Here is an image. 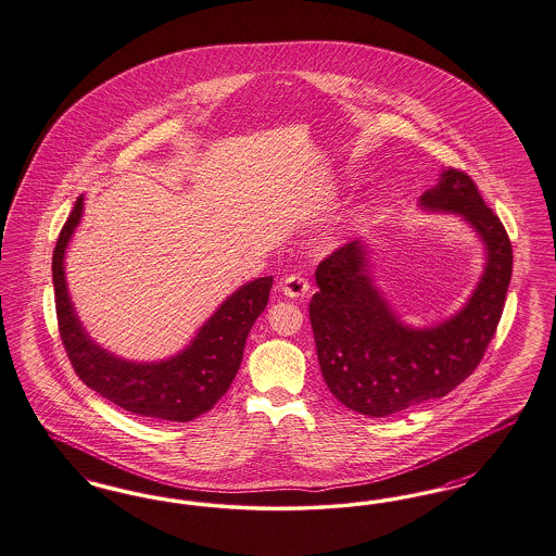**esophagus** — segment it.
Listing matches in <instances>:
<instances>
[{
    "mask_svg": "<svg viewBox=\"0 0 556 556\" xmlns=\"http://www.w3.org/2000/svg\"><path fill=\"white\" fill-rule=\"evenodd\" d=\"M283 293L288 295V298H304L306 293H308V289H311V283H308V279L304 277V275H300V273H293V275H288L286 279H283Z\"/></svg>",
    "mask_w": 556,
    "mask_h": 556,
    "instance_id": "1",
    "label": "esophagus"
}]
</instances>
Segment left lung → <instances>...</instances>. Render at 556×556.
Segmentation results:
<instances>
[{
	"label": "left lung",
	"instance_id": "8db88e82",
	"mask_svg": "<svg viewBox=\"0 0 556 556\" xmlns=\"http://www.w3.org/2000/svg\"><path fill=\"white\" fill-rule=\"evenodd\" d=\"M420 206L459 215L486 245L478 288L448 320L430 329L403 325L375 288L370 250L357 240L316 268L311 325L323 378L334 400L372 418L439 400L462 384L496 333L511 281L509 236L466 172L446 167Z\"/></svg>",
	"mask_w": 556,
	"mask_h": 556
}]
</instances>
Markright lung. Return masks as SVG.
I'll list each match as a JSON object with an SVG mask.
<instances>
[{
  "label": "right lung",
  "instance_id": "add662e5",
  "mask_svg": "<svg viewBox=\"0 0 556 556\" xmlns=\"http://www.w3.org/2000/svg\"><path fill=\"white\" fill-rule=\"evenodd\" d=\"M83 197L64 223L53 250V289L60 337L80 380L134 416L190 422L222 400L240 370L245 339L265 311L273 277H258L233 291L202 325L192 343L161 362H128L99 348L70 302L64 256L83 217Z\"/></svg>",
  "mask_w": 556,
  "mask_h": 556
}]
</instances>
